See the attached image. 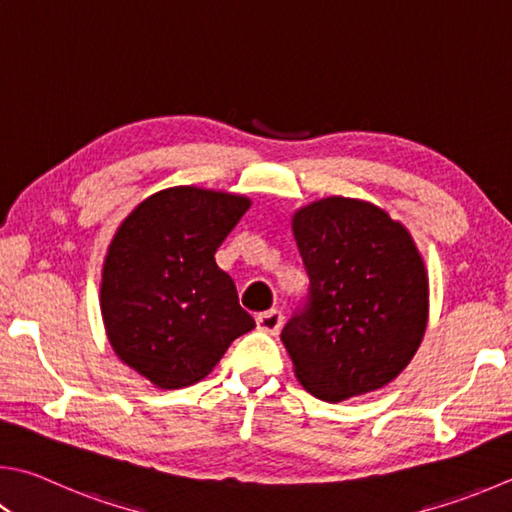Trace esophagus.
Segmentation results:
<instances>
[{
    "mask_svg": "<svg viewBox=\"0 0 512 512\" xmlns=\"http://www.w3.org/2000/svg\"><path fill=\"white\" fill-rule=\"evenodd\" d=\"M255 320H257V329H259V331L271 333V336H277V331H280V327H282L284 315H282V311L271 309V311L259 313Z\"/></svg>",
    "mask_w": 512,
    "mask_h": 512,
    "instance_id": "obj_1",
    "label": "esophagus"
}]
</instances>
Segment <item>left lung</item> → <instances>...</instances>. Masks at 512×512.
<instances>
[{"mask_svg":"<svg viewBox=\"0 0 512 512\" xmlns=\"http://www.w3.org/2000/svg\"><path fill=\"white\" fill-rule=\"evenodd\" d=\"M309 295L282 329L306 392L327 403L385 387L410 365L430 309L423 257L374 203L313 201L293 215Z\"/></svg>","mask_w":512,"mask_h":512,"instance_id":"left-lung-1","label":"left lung"}]
</instances>
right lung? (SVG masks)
Here are the masks:
<instances>
[{
    "label": "right lung",
    "mask_w": 512,
    "mask_h": 512,
    "mask_svg": "<svg viewBox=\"0 0 512 512\" xmlns=\"http://www.w3.org/2000/svg\"><path fill=\"white\" fill-rule=\"evenodd\" d=\"M250 208L241 194L167 188L129 212L111 239L100 311L116 356L161 389L206 378L255 327L215 253Z\"/></svg>",
    "instance_id": "right-lung-1"
}]
</instances>
